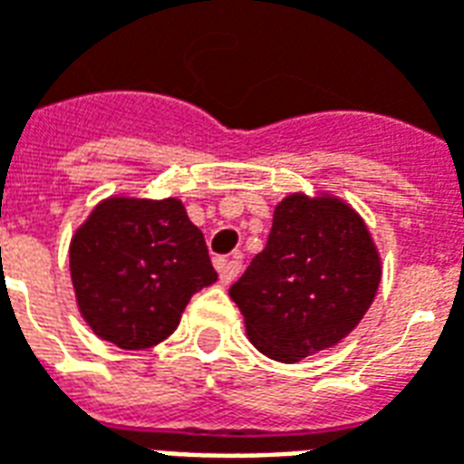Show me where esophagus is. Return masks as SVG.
<instances>
[{
  "label": "esophagus",
  "mask_w": 464,
  "mask_h": 464,
  "mask_svg": "<svg viewBox=\"0 0 464 464\" xmlns=\"http://www.w3.org/2000/svg\"><path fill=\"white\" fill-rule=\"evenodd\" d=\"M218 267V277H221V285H231L238 273H241V260L238 258H231V260H218L216 263Z\"/></svg>",
  "instance_id": "esophagus-1"
}]
</instances>
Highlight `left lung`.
I'll list each match as a JSON object with an SVG mask.
<instances>
[{
  "label": "left lung",
  "instance_id": "1",
  "mask_svg": "<svg viewBox=\"0 0 464 464\" xmlns=\"http://www.w3.org/2000/svg\"><path fill=\"white\" fill-rule=\"evenodd\" d=\"M381 256L366 223L332 194H290L276 206L266 248L231 285L246 334L295 363L337 346L372 307Z\"/></svg>",
  "mask_w": 464,
  "mask_h": 464
}]
</instances>
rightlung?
Returning <instances> with one entry per match:
<instances>
[{
  "instance_id": "1",
  "label": "right lung",
  "mask_w": 464,
  "mask_h": 464,
  "mask_svg": "<svg viewBox=\"0 0 464 464\" xmlns=\"http://www.w3.org/2000/svg\"><path fill=\"white\" fill-rule=\"evenodd\" d=\"M68 256L81 317L127 352L164 342L191 295L218 277L204 233L174 197L102 198L75 228Z\"/></svg>"
}]
</instances>
